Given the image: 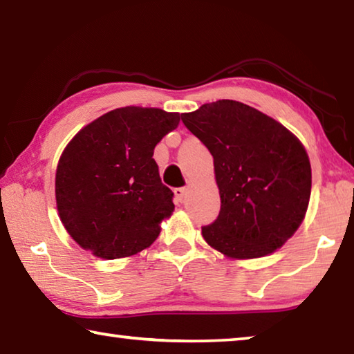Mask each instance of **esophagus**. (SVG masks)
I'll list each match as a JSON object with an SVG mask.
<instances>
[{"label": "esophagus", "instance_id": "34e87169", "mask_svg": "<svg viewBox=\"0 0 354 354\" xmlns=\"http://www.w3.org/2000/svg\"><path fill=\"white\" fill-rule=\"evenodd\" d=\"M185 187H178V189H175V196H176V200L179 201V203H183V200H184V196H185Z\"/></svg>", "mask_w": 354, "mask_h": 354}]
</instances>
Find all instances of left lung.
<instances>
[{"label": "left lung", "instance_id": "8db88e82", "mask_svg": "<svg viewBox=\"0 0 354 354\" xmlns=\"http://www.w3.org/2000/svg\"><path fill=\"white\" fill-rule=\"evenodd\" d=\"M183 123L214 158L221 207L205 241L231 259L273 253L295 234L310 198L303 143L248 104L218 100L183 113Z\"/></svg>", "mask_w": 354, "mask_h": 354}]
</instances>
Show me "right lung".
Here are the masks:
<instances>
[{"mask_svg":"<svg viewBox=\"0 0 354 354\" xmlns=\"http://www.w3.org/2000/svg\"><path fill=\"white\" fill-rule=\"evenodd\" d=\"M178 123V112L127 106L93 120L68 142L56 170V205L81 248L118 259L158 239L175 205L153 153Z\"/></svg>","mask_w":354,"mask_h":354,"instance_id":"1","label":"right lung"}]
</instances>
